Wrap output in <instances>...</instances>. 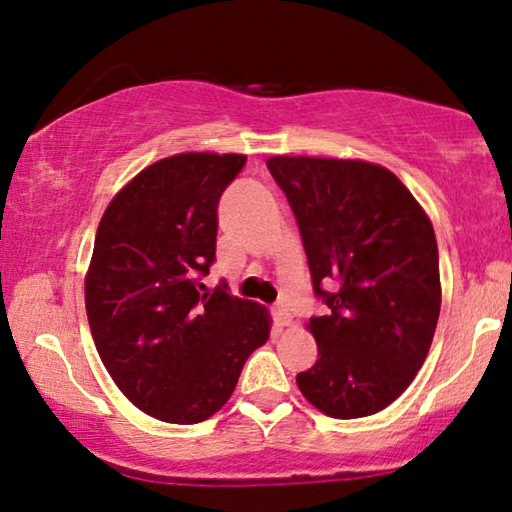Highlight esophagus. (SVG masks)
Returning a JSON list of instances; mask_svg holds the SVG:
<instances>
[{
	"instance_id": "1",
	"label": "esophagus",
	"mask_w": 512,
	"mask_h": 512,
	"mask_svg": "<svg viewBox=\"0 0 512 512\" xmlns=\"http://www.w3.org/2000/svg\"><path fill=\"white\" fill-rule=\"evenodd\" d=\"M271 314H273V320H275L277 327H284V325L291 323V314H289V309L284 307V305H275L271 309Z\"/></svg>"
}]
</instances>
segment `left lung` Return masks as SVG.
Segmentation results:
<instances>
[{"instance_id": "1", "label": "left lung", "mask_w": 512, "mask_h": 512, "mask_svg": "<svg viewBox=\"0 0 512 512\" xmlns=\"http://www.w3.org/2000/svg\"><path fill=\"white\" fill-rule=\"evenodd\" d=\"M296 216L311 287L318 359L296 377L332 418L386 409L422 368L440 314L433 225L400 178L379 164L332 158L266 162Z\"/></svg>"}]
</instances>
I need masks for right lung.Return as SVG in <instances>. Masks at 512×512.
<instances>
[{"label": "right lung", "instance_id": "1", "mask_svg": "<svg viewBox=\"0 0 512 512\" xmlns=\"http://www.w3.org/2000/svg\"><path fill=\"white\" fill-rule=\"evenodd\" d=\"M246 155L180 153L151 164L103 212L85 309L103 366L137 409L196 424L230 400L268 311L201 277L216 259V207Z\"/></svg>", "mask_w": 512, "mask_h": 512}]
</instances>
